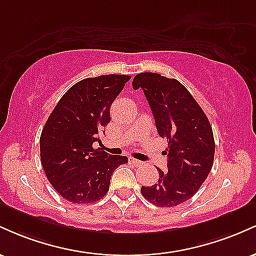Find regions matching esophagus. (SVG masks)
<instances>
[{"mask_svg": "<svg viewBox=\"0 0 256 256\" xmlns=\"http://www.w3.org/2000/svg\"><path fill=\"white\" fill-rule=\"evenodd\" d=\"M128 161H130L131 164H134V165L136 166V167H140V166H142V165H143V162H142V161L137 160V158H132V156L128 158Z\"/></svg>", "mask_w": 256, "mask_h": 256, "instance_id": "1", "label": "esophagus"}]
</instances>
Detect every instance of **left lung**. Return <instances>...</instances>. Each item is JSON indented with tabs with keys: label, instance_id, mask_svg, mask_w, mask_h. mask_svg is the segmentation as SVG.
<instances>
[{
	"label": "left lung",
	"instance_id": "obj_1",
	"mask_svg": "<svg viewBox=\"0 0 256 256\" xmlns=\"http://www.w3.org/2000/svg\"><path fill=\"white\" fill-rule=\"evenodd\" d=\"M142 89L160 137L168 140L167 171L160 168L156 184L142 186L143 198L158 207H176L195 195L213 166L212 126L192 94L177 79L140 73L132 80Z\"/></svg>",
	"mask_w": 256,
	"mask_h": 256
}]
</instances>
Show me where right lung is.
Returning a JSON list of instances; mask_svg holds the SVG:
<instances>
[{
	"label": "right lung",
	"instance_id": "right-lung-1",
	"mask_svg": "<svg viewBox=\"0 0 256 256\" xmlns=\"http://www.w3.org/2000/svg\"><path fill=\"white\" fill-rule=\"evenodd\" d=\"M130 76L85 78L66 91L44 125L40 161L46 178L64 200L94 204L110 189L114 170L128 156L110 155L92 144L110 122V106Z\"/></svg>",
	"mask_w": 256,
	"mask_h": 256
}]
</instances>
